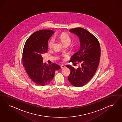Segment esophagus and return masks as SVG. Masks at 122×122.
<instances>
[{"label": "esophagus", "mask_w": 122, "mask_h": 122, "mask_svg": "<svg viewBox=\"0 0 122 122\" xmlns=\"http://www.w3.org/2000/svg\"><path fill=\"white\" fill-rule=\"evenodd\" d=\"M61 69H64V68H66V66H64V65H61Z\"/></svg>", "instance_id": "esophagus-1"}]
</instances>
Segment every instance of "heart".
I'll list each match as a JSON object with an SVG mask.
<instances>
[{"instance_id":"1","label":"heart","mask_w":122,"mask_h":122,"mask_svg":"<svg viewBox=\"0 0 122 122\" xmlns=\"http://www.w3.org/2000/svg\"><path fill=\"white\" fill-rule=\"evenodd\" d=\"M59 39L61 40V42L64 45H69L71 43V38L69 36H68L66 33H62L59 36ZM54 42V39L53 38H51L50 39L47 43L48 47H51Z\"/></svg>"}]
</instances>
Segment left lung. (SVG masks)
Here are the masks:
<instances>
[{
  "instance_id": "8db88e82",
  "label": "left lung",
  "mask_w": 122,
  "mask_h": 122,
  "mask_svg": "<svg viewBox=\"0 0 122 122\" xmlns=\"http://www.w3.org/2000/svg\"><path fill=\"white\" fill-rule=\"evenodd\" d=\"M70 32L79 37L80 48L71 56L70 62H78L81 66L77 69L67 65L71 73L68 79L74 86H83L88 83L95 75L98 66L101 48L98 39L82 28L71 29Z\"/></svg>"
}]
</instances>
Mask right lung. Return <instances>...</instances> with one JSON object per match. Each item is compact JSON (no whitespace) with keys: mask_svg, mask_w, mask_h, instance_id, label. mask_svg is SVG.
<instances>
[{"mask_svg":"<svg viewBox=\"0 0 122 122\" xmlns=\"http://www.w3.org/2000/svg\"><path fill=\"white\" fill-rule=\"evenodd\" d=\"M54 33L49 30L36 32L29 37L24 47L23 66L32 80L41 86L50 83L56 71L61 69L55 63L48 65L43 62L42 56L47 52L48 39Z\"/></svg>","mask_w":122,"mask_h":122,"instance_id":"1","label":"right lung"}]
</instances>
